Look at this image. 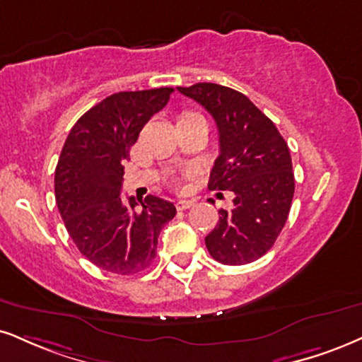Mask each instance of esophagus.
<instances>
[{
	"label": "esophagus",
	"instance_id": "1",
	"mask_svg": "<svg viewBox=\"0 0 362 362\" xmlns=\"http://www.w3.org/2000/svg\"><path fill=\"white\" fill-rule=\"evenodd\" d=\"M191 206H194V202H191V199H180V202H176V208L180 209V211L189 209Z\"/></svg>",
	"mask_w": 362,
	"mask_h": 362
}]
</instances>
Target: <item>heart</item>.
Segmentation results:
<instances>
[{
  "label": "heart",
  "mask_w": 362,
  "mask_h": 362,
  "mask_svg": "<svg viewBox=\"0 0 362 362\" xmlns=\"http://www.w3.org/2000/svg\"><path fill=\"white\" fill-rule=\"evenodd\" d=\"M173 185H174V186L180 185V180H173Z\"/></svg>",
  "instance_id": "heart-1"
}]
</instances>
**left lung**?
I'll return each mask as SVG.
<instances>
[{"label": "left lung", "instance_id": "8db88e82", "mask_svg": "<svg viewBox=\"0 0 362 362\" xmlns=\"http://www.w3.org/2000/svg\"><path fill=\"white\" fill-rule=\"evenodd\" d=\"M215 119L220 156L209 174L211 191H233V208L204 242L225 265H245L265 255L287 221L296 180L287 142L258 107L230 87L194 83L177 87Z\"/></svg>", "mask_w": 362, "mask_h": 362}]
</instances>
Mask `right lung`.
<instances>
[{
  "label": "right lung",
  "mask_w": 362,
  "mask_h": 362,
  "mask_svg": "<svg viewBox=\"0 0 362 362\" xmlns=\"http://www.w3.org/2000/svg\"><path fill=\"white\" fill-rule=\"evenodd\" d=\"M171 87L117 92L93 105L66 137L55 169V199L83 257L102 270L134 275L156 258L158 236L176 215L173 203L120 196L124 163L147 120L168 104Z\"/></svg>",
  "instance_id": "obj_1"
}]
</instances>
